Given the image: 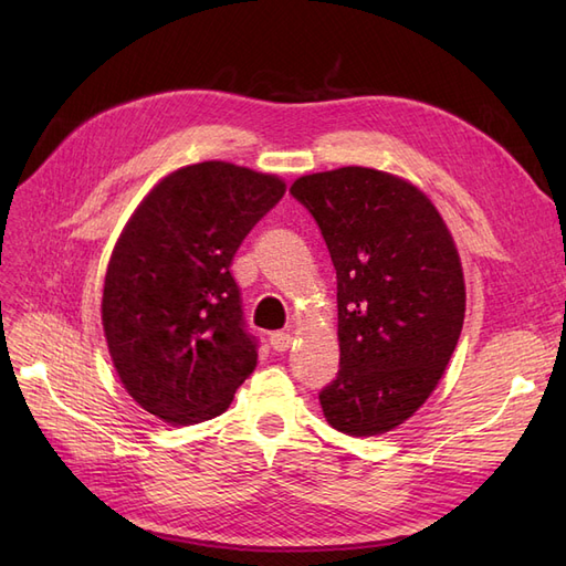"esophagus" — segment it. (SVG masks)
I'll return each instance as SVG.
<instances>
[{
  "mask_svg": "<svg viewBox=\"0 0 566 566\" xmlns=\"http://www.w3.org/2000/svg\"><path fill=\"white\" fill-rule=\"evenodd\" d=\"M269 342H271V347L276 349V352H285L290 345H293V335L283 333V331H276V333H271Z\"/></svg>",
  "mask_w": 566,
  "mask_h": 566,
  "instance_id": "obj_1",
  "label": "esophagus"
}]
</instances>
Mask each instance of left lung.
Wrapping results in <instances>:
<instances>
[{
	"instance_id": "8db88e82",
	"label": "left lung",
	"mask_w": 566,
	"mask_h": 566,
	"mask_svg": "<svg viewBox=\"0 0 566 566\" xmlns=\"http://www.w3.org/2000/svg\"><path fill=\"white\" fill-rule=\"evenodd\" d=\"M337 273V378L318 401L335 430L385 434L434 391L465 318L453 238L422 191L370 167L300 177Z\"/></svg>"
}]
</instances>
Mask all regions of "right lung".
<instances>
[{
    "mask_svg": "<svg viewBox=\"0 0 566 566\" xmlns=\"http://www.w3.org/2000/svg\"><path fill=\"white\" fill-rule=\"evenodd\" d=\"M285 184L221 160L167 175L127 221L101 321L129 397L169 424L224 413L256 366L231 264Z\"/></svg>",
    "mask_w": 566,
    "mask_h": 566,
    "instance_id": "1",
    "label": "right lung"
}]
</instances>
